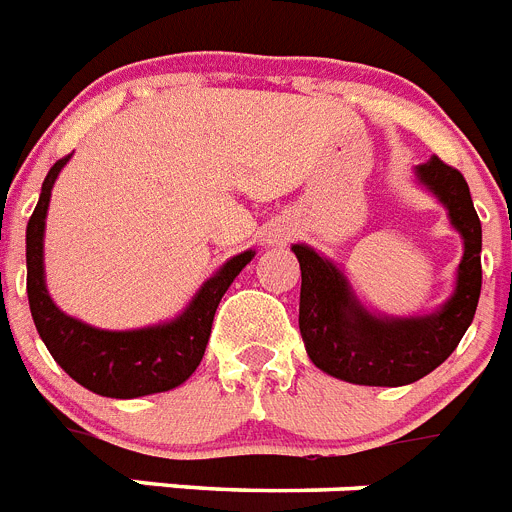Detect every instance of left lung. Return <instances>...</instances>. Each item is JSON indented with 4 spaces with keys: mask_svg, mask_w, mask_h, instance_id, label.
<instances>
[{
    "mask_svg": "<svg viewBox=\"0 0 512 512\" xmlns=\"http://www.w3.org/2000/svg\"><path fill=\"white\" fill-rule=\"evenodd\" d=\"M425 183L448 209L464 238L456 290L430 316L388 318L357 300L342 269L313 248L295 243L300 261V334L308 357L323 373L357 386H406L443 365L474 321L482 292V222L469 183L440 157L417 165Z\"/></svg>",
    "mask_w": 512,
    "mask_h": 512,
    "instance_id": "8db88e82",
    "label": "left lung"
}]
</instances>
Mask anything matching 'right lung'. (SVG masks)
<instances>
[{"mask_svg":"<svg viewBox=\"0 0 512 512\" xmlns=\"http://www.w3.org/2000/svg\"><path fill=\"white\" fill-rule=\"evenodd\" d=\"M69 157L72 155L56 160L54 168L48 170L41 199L25 230L28 303L38 334L64 373L100 396L137 399L181 386L199 368L212 334L214 310L240 269L253 259V251L238 253L222 264L220 272L204 282L181 316L168 323L147 329L106 331L61 313L48 295L43 277V233L51 189Z\"/></svg>","mask_w":512,"mask_h":512,"instance_id":"1","label":"right lung"}]
</instances>
